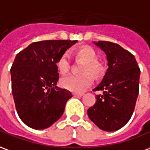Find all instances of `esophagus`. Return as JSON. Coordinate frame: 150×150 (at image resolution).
Wrapping results in <instances>:
<instances>
[{
	"mask_svg": "<svg viewBox=\"0 0 150 150\" xmlns=\"http://www.w3.org/2000/svg\"><path fill=\"white\" fill-rule=\"evenodd\" d=\"M73 96L75 97H82L83 94L82 93H73Z\"/></svg>",
	"mask_w": 150,
	"mask_h": 150,
	"instance_id": "1",
	"label": "esophagus"
}]
</instances>
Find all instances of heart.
I'll list each match as a JSON object with an SVG mask.
<instances>
[{
  "label": "heart",
  "instance_id": "obj_1",
  "mask_svg": "<svg viewBox=\"0 0 150 150\" xmlns=\"http://www.w3.org/2000/svg\"><path fill=\"white\" fill-rule=\"evenodd\" d=\"M76 57L84 62L83 66L81 75H68L61 79L60 84L65 89L74 93L84 92L93 82L91 72L95 77L100 76L104 71L103 65L97 60V54L95 51L88 46L79 48L76 53ZM57 68L62 75L67 74L70 70V58L67 53H63L57 62Z\"/></svg>",
  "mask_w": 150,
  "mask_h": 150
}]
</instances>
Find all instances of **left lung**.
Returning a JSON list of instances; mask_svg holds the SVG:
<instances>
[{"label": "left lung", "instance_id": "1", "mask_svg": "<svg viewBox=\"0 0 150 150\" xmlns=\"http://www.w3.org/2000/svg\"><path fill=\"white\" fill-rule=\"evenodd\" d=\"M93 43L105 52L109 67L93 89L102 94L97 95V101L88 110V115L100 129L114 132L124 126L133 114L141 71L133 55L118 44Z\"/></svg>", "mask_w": 150, "mask_h": 150}]
</instances>
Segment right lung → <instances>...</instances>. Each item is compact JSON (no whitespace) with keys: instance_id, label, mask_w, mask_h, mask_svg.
I'll use <instances>...</instances> for the list:
<instances>
[{"instance_id":"right-lung-1","label":"right lung","mask_w":150,"mask_h":150,"mask_svg":"<svg viewBox=\"0 0 150 150\" xmlns=\"http://www.w3.org/2000/svg\"><path fill=\"white\" fill-rule=\"evenodd\" d=\"M77 40L34 42L18 53L10 69L18 115L33 129H45L60 119L72 94L57 86V62Z\"/></svg>"}]
</instances>
